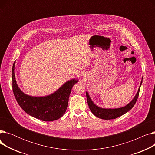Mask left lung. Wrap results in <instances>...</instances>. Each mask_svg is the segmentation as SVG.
I'll list each match as a JSON object with an SVG mask.
<instances>
[{"label":"left lung","instance_id":"1","mask_svg":"<svg viewBox=\"0 0 155 155\" xmlns=\"http://www.w3.org/2000/svg\"><path fill=\"white\" fill-rule=\"evenodd\" d=\"M141 84H142V80L141 82L140 86L139 88H138V91L136 95H135L134 98L132 100V101L130 103H129L127 105H126V106L123 107L117 108V109H103L97 106V105L94 104V103L92 102L90 96H89L88 92H87L86 96H87V103L88 105L89 109H91V112L96 117L102 119L108 120V119H113L117 118L118 117H120L121 116H123V114H124L125 113L127 112L133 107L138 98V96H139Z\"/></svg>","mask_w":155,"mask_h":155}]
</instances>
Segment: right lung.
<instances>
[{
  "label": "right lung",
  "instance_id": "add662e5",
  "mask_svg": "<svg viewBox=\"0 0 155 155\" xmlns=\"http://www.w3.org/2000/svg\"><path fill=\"white\" fill-rule=\"evenodd\" d=\"M12 70V90L20 107L29 115L43 121L55 120L62 117L67 109L69 96L73 86L78 80L72 79L62 85L58 91L46 97H32L23 93L18 87Z\"/></svg>",
  "mask_w": 155,
  "mask_h": 155
}]
</instances>
